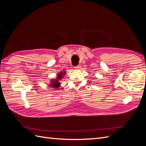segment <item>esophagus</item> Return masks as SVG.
<instances>
[{"instance_id": "34e87169", "label": "esophagus", "mask_w": 146, "mask_h": 146, "mask_svg": "<svg viewBox=\"0 0 146 146\" xmlns=\"http://www.w3.org/2000/svg\"><path fill=\"white\" fill-rule=\"evenodd\" d=\"M79 68H80V66H74V69H76V70H78V69H79Z\"/></svg>"}]
</instances>
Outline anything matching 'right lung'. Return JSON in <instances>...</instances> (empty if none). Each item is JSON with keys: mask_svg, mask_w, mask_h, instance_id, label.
Listing matches in <instances>:
<instances>
[{"mask_svg": "<svg viewBox=\"0 0 146 146\" xmlns=\"http://www.w3.org/2000/svg\"><path fill=\"white\" fill-rule=\"evenodd\" d=\"M64 74H65V71H64V72H60L58 74V76H57V78L56 79H54V80L50 81L51 83H50V85H49L50 86L53 87L54 88H58V87H60V83L59 82L60 80L62 79V77H63V76H64Z\"/></svg>", "mask_w": 146, "mask_h": 146, "instance_id": "obj_1", "label": "right lung"}]
</instances>
